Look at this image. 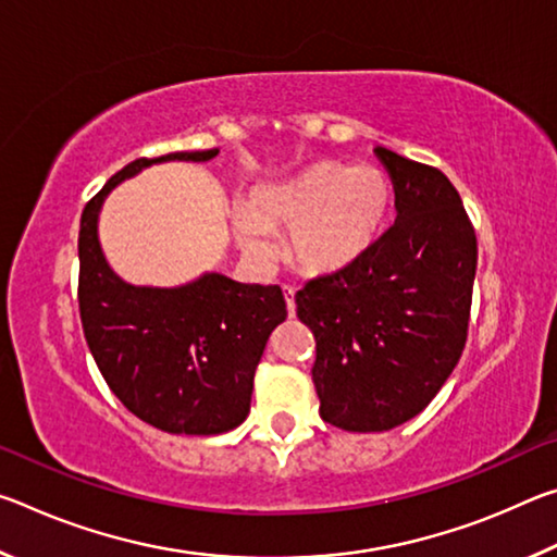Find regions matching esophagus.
I'll return each instance as SVG.
<instances>
[{
    "mask_svg": "<svg viewBox=\"0 0 557 557\" xmlns=\"http://www.w3.org/2000/svg\"><path fill=\"white\" fill-rule=\"evenodd\" d=\"M282 292H285V301H287V312H289V317H295V312H297V301H295L297 289L285 285V287H282Z\"/></svg>",
    "mask_w": 557,
    "mask_h": 557,
    "instance_id": "34e87169",
    "label": "esophagus"
}]
</instances>
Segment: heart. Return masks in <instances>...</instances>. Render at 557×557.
I'll return each mask as SVG.
<instances>
[{
	"label": "heart",
	"mask_w": 557,
	"mask_h": 557,
	"mask_svg": "<svg viewBox=\"0 0 557 557\" xmlns=\"http://www.w3.org/2000/svg\"><path fill=\"white\" fill-rule=\"evenodd\" d=\"M395 186L381 166L317 162L285 182L260 184L233 209L235 240L245 256L268 260L275 243L268 228H289L292 265L324 277L354 268L388 228Z\"/></svg>",
	"instance_id": "heart-1"
}]
</instances>
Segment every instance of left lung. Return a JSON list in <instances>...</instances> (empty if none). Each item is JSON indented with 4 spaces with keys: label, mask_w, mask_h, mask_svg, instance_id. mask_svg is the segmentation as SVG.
Returning a JSON list of instances; mask_svg holds the SVG:
<instances>
[{
    "label": "left lung",
    "mask_w": 557,
    "mask_h": 557,
    "mask_svg": "<svg viewBox=\"0 0 557 557\" xmlns=\"http://www.w3.org/2000/svg\"><path fill=\"white\" fill-rule=\"evenodd\" d=\"M395 186V223L354 268L297 292L312 329L319 414L348 432H385L428 408L467 342L476 235L435 166L373 149Z\"/></svg>",
    "instance_id": "1"
}]
</instances>
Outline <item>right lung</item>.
I'll use <instances>...</instances> for the list:
<instances>
[{
  "label": "right lung",
  "instance_id": "right-lung-1",
  "mask_svg": "<svg viewBox=\"0 0 557 557\" xmlns=\"http://www.w3.org/2000/svg\"><path fill=\"white\" fill-rule=\"evenodd\" d=\"M219 149L135 159L81 215V322L102 379L125 408L169 435H221L248 418L252 379L272 329L287 319L277 285L203 272L176 287L132 285L98 235L112 188L166 162H209Z\"/></svg>",
  "mask_w": 557,
  "mask_h": 557
}]
</instances>
